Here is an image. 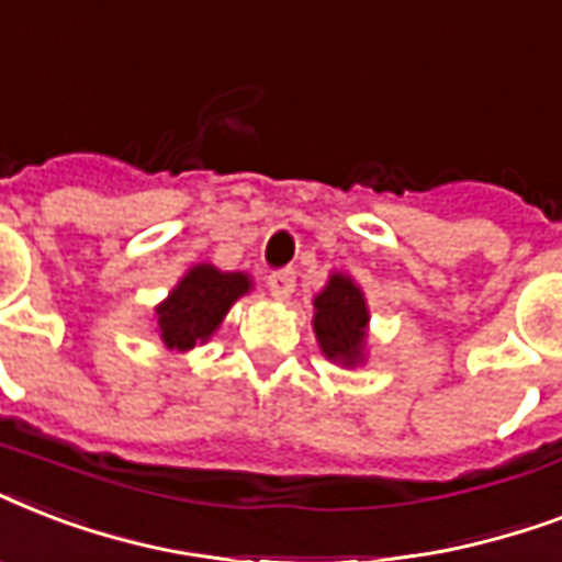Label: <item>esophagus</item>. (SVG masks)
I'll use <instances>...</instances> for the list:
<instances>
[{
  "mask_svg": "<svg viewBox=\"0 0 562 562\" xmlns=\"http://www.w3.org/2000/svg\"><path fill=\"white\" fill-rule=\"evenodd\" d=\"M267 286L276 299H290L295 290V269H276V272H269Z\"/></svg>",
  "mask_w": 562,
  "mask_h": 562,
  "instance_id": "obj_1",
  "label": "esophagus"
}]
</instances>
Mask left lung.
Listing matches in <instances>:
<instances>
[{
  "label": "left lung",
  "mask_w": 562,
  "mask_h": 562,
  "mask_svg": "<svg viewBox=\"0 0 562 562\" xmlns=\"http://www.w3.org/2000/svg\"><path fill=\"white\" fill-rule=\"evenodd\" d=\"M313 304H316L313 330H316L322 351L330 360L358 363L363 337H367L363 328L369 322L363 293L351 284V278L334 276Z\"/></svg>",
  "instance_id": "obj_1"
}]
</instances>
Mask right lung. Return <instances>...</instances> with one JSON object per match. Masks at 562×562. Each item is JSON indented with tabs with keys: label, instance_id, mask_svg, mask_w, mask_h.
<instances>
[{
	"label": "right lung",
	"instance_id": "1",
	"mask_svg": "<svg viewBox=\"0 0 562 562\" xmlns=\"http://www.w3.org/2000/svg\"><path fill=\"white\" fill-rule=\"evenodd\" d=\"M249 290L243 272H220L213 267L190 269L172 290L167 304L158 307L160 337L169 349L187 351L199 340H207L222 316Z\"/></svg>",
	"mask_w": 562,
	"mask_h": 562
}]
</instances>
